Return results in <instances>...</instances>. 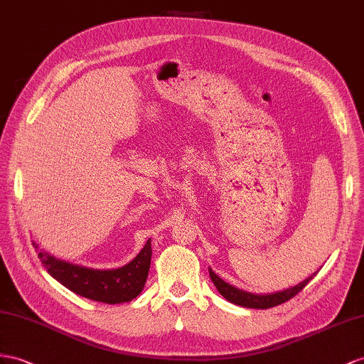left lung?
<instances>
[{"mask_svg":"<svg viewBox=\"0 0 364 364\" xmlns=\"http://www.w3.org/2000/svg\"><path fill=\"white\" fill-rule=\"evenodd\" d=\"M318 272V271H316ZM315 272V274H316ZM311 275L309 278H306L304 282L298 283L294 287H289L284 289L282 292H274V294H264V295H259V294H252V292H246V291H241V289L232 286L229 283H226L225 279H221L215 272L212 271L209 267V275L212 278L213 284L218 289V292L226 298L228 301L238 304V306H243V307H250V309H269V307H274L278 304H283L287 300H291L292 296H295L298 292L303 291L304 286L311 282V279L315 277Z\"/></svg>","mask_w":364,"mask_h":364,"instance_id":"1","label":"left lung"}]
</instances>
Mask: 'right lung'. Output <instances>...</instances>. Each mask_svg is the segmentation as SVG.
Here are the masks:
<instances>
[{"instance_id": "1", "label": "right lung", "mask_w": 364, "mask_h": 364, "mask_svg": "<svg viewBox=\"0 0 364 364\" xmlns=\"http://www.w3.org/2000/svg\"><path fill=\"white\" fill-rule=\"evenodd\" d=\"M35 245V243H33ZM38 249V246L35 245ZM48 272L69 291L93 301L119 304L132 301L141 294L151 267V238L132 262L118 269H90L72 264L49 255L44 250L38 254Z\"/></svg>"}]
</instances>
